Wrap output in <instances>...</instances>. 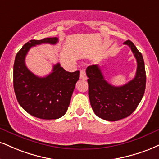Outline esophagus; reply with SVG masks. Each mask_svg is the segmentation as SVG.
<instances>
[{
	"mask_svg": "<svg viewBox=\"0 0 159 159\" xmlns=\"http://www.w3.org/2000/svg\"><path fill=\"white\" fill-rule=\"evenodd\" d=\"M80 78L82 80L87 79V75H86V71L84 69H82L81 70V73H80Z\"/></svg>",
	"mask_w": 159,
	"mask_h": 159,
	"instance_id": "obj_1",
	"label": "esophagus"
}]
</instances>
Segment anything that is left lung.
<instances>
[{
  "label": "left lung",
  "instance_id": "8db88e82",
  "mask_svg": "<svg viewBox=\"0 0 159 159\" xmlns=\"http://www.w3.org/2000/svg\"><path fill=\"white\" fill-rule=\"evenodd\" d=\"M124 44L130 47L137 61L136 74L130 81L115 87L104 79L98 65L89 66L86 70L91 107L98 117L106 121H116L130 116L144 94L146 72L142 55L129 40Z\"/></svg>",
  "mask_w": 159,
  "mask_h": 159
}]
</instances>
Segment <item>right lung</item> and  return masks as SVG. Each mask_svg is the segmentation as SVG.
<instances>
[{
	"label": "right lung",
	"instance_id": "1",
	"mask_svg": "<svg viewBox=\"0 0 159 159\" xmlns=\"http://www.w3.org/2000/svg\"><path fill=\"white\" fill-rule=\"evenodd\" d=\"M58 41L56 37L31 40L23 46L15 59L13 86L17 100L29 114L41 119H57L66 113L80 71L67 72L58 63L50 74L38 77L26 67L25 57L32 47L56 44Z\"/></svg>",
	"mask_w": 159,
	"mask_h": 159
}]
</instances>
